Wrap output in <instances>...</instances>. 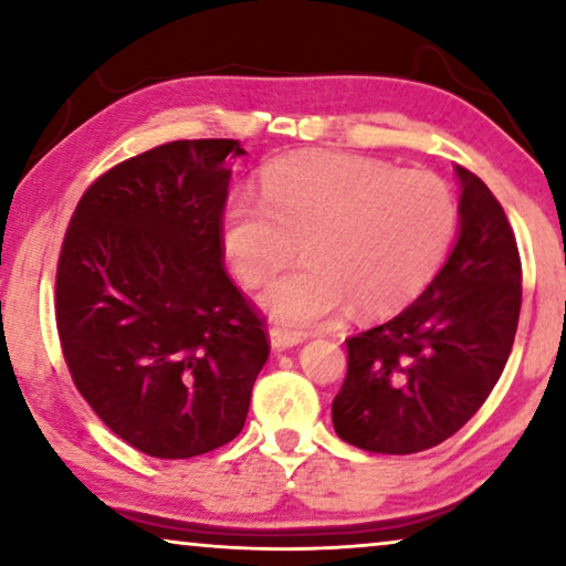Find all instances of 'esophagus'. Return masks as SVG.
<instances>
[{"instance_id": "34e87169", "label": "esophagus", "mask_w": 566, "mask_h": 566, "mask_svg": "<svg viewBox=\"0 0 566 566\" xmlns=\"http://www.w3.org/2000/svg\"><path fill=\"white\" fill-rule=\"evenodd\" d=\"M298 343H304V335H301V332H293L285 327L270 329V345H273L275 350H285V347H293Z\"/></svg>"}]
</instances>
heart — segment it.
Wrapping results in <instances>:
<instances>
[{
	"instance_id": "1",
	"label": "heart",
	"mask_w": 566,
	"mask_h": 566,
	"mask_svg": "<svg viewBox=\"0 0 566 566\" xmlns=\"http://www.w3.org/2000/svg\"><path fill=\"white\" fill-rule=\"evenodd\" d=\"M459 206L424 169L358 154H291L265 167L260 200H231L221 250L247 289H262L296 258L306 262L265 293L291 327H312L350 304L386 316L428 289L451 250Z\"/></svg>"
}]
</instances>
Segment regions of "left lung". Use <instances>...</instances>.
I'll return each mask as SVG.
<instances>
[{
  "label": "left lung",
  "mask_w": 566,
  "mask_h": 566,
  "mask_svg": "<svg viewBox=\"0 0 566 566\" xmlns=\"http://www.w3.org/2000/svg\"><path fill=\"white\" fill-rule=\"evenodd\" d=\"M461 234L422 296L394 319L347 337V374L332 401L345 443L407 455L443 443L484 405L513 350L521 252L500 200L469 169Z\"/></svg>",
  "instance_id": "obj_1"
}]
</instances>
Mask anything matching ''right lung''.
<instances>
[{"mask_svg":"<svg viewBox=\"0 0 566 566\" xmlns=\"http://www.w3.org/2000/svg\"><path fill=\"white\" fill-rule=\"evenodd\" d=\"M234 138L169 142L84 190L56 265L72 381L120 440L192 459L244 428L270 355L262 316L223 270Z\"/></svg>","mask_w":566,"mask_h":566,"instance_id":"1","label":"right lung"}]
</instances>
